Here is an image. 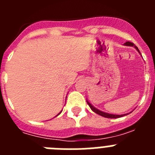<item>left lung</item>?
Segmentation results:
<instances>
[{"label": "left lung", "mask_w": 155, "mask_h": 155, "mask_svg": "<svg viewBox=\"0 0 155 155\" xmlns=\"http://www.w3.org/2000/svg\"><path fill=\"white\" fill-rule=\"evenodd\" d=\"M124 45H125V46H134V47H135V49H136V50H137V51L140 53L139 50H138V48L137 47V46H134L133 42H127L126 43H124ZM87 105H89V107L91 108V109L93 111V112H94V113H97V114L100 115V116H103V117H105V118H111V119L120 118V117H122V116H126V115L128 114V113H127V114H124V115H115V114H110V113H104V112H102V111L98 110V109H96L95 107H94V106H93V105H91V103H90V102H88V101H87Z\"/></svg>", "instance_id": "1"}]
</instances>
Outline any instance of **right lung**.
<instances>
[{"mask_svg": "<svg viewBox=\"0 0 155 155\" xmlns=\"http://www.w3.org/2000/svg\"><path fill=\"white\" fill-rule=\"evenodd\" d=\"M61 112H62V111H61ZM60 113H59V114H60ZM59 114H58V115H59ZM58 115H57V116H58Z\"/></svg>", "mask_w": 155, "mask_h": 155, "instance_id": "add662e5", "label": "right lung"}]
</instances>
